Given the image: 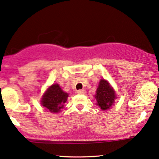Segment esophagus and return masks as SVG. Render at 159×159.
Segmentation results:
<instances>
[{
  "label": "esophagus",
  "instance_id": "1",
  "mask_svg": "<svg viewBox=\"0 0 159 159\" xmlns=\"http://www.w3.org/2000/svg\"><path fill=\"white\" fill-rule=\"evenodd\" d=\"M85 92H86V90H85L84 89H81V90H78V93H79V94H84Z\"/></svg>",
  "mask_w": 159,
  "mask_h": 159
}]
</instances>
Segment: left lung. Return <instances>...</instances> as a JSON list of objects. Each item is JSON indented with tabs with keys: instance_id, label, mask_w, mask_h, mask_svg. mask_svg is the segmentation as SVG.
Wrapping results in <instances>:
<instances>
[{
	"instance_id": "1",
	"label": "left lung",
	"mask_w": 159,
	"mask_h": 159,
	"mask_svg": "<svg viewBox=\"0 0 159 159\" xmlns=\"http://www.w3.org/2000/svg\"><path fill=\"white\" fill-rule=\"evenodd\" d=\"M96 93L97 94L95 95V98L97 101V105L102 110H107L114 103L116 93L106 80H100Z\"/></svg>"
}]
</instances>
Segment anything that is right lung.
Listing matches in <instances>:
<instances>
[{
  "instance_id": "right-lung-1",
  "label": "right lung",
  "mask_w": 159,
  "mask_h": 159,
  "mask_svg": "<svg viewBox=\"0 0 159 159\" xmlns=\"http://www.w3.org/2000/svg\"><path fill=\"white\" fill-rule=\"evenodd\" d=\"M68 97L69 94L65 93L59 84H55L50 86L43 96L41 104L46 110L57 113L63 108Z\"/></svg>"
}]
</instances>
